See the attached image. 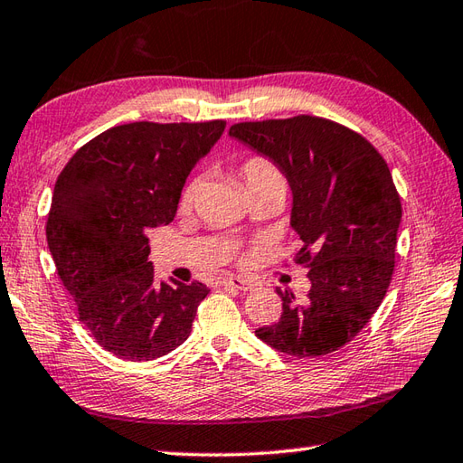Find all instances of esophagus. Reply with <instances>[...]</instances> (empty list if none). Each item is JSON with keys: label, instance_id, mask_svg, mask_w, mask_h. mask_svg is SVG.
<instances>
[{"label": "esophagus", "instance_id": "34e87169", "mask_svg": "<svg viewBox=\"0 0 463 463\" xmlns=\"http://www.w3.org/2000/svg\"><path fill=\"white\" fill-rule=\"evenodd\" d=\"M222 286L233 288V289H238V291H250V289H253L251 281L250 279H243V278H225L222 281Z\"/></svg>", "mask_w": 463, "mask_h": 463}]
</instances>
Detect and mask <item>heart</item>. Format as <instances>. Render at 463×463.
<instances>
[{"mask_svg": "<svg viewBox=\"0 0 463 463\" xmlns=\"http://www.w3.org/2000/svg\"><path fill=\"white\" fill-rule=\"evenodd\" d=\"M241 177L248 192L263 190V187H276V190L286 192V177L266 157H251L250 162H245L241 167ZM197 194H200V179H192L184 190L182 207H190Z\"/></svg>", "mask_w": 463, "mask_h": 463, "instance_id": "1", "label": "heart"}]
</instances>
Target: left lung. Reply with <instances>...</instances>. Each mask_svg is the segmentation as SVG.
Wrapping results in <instances>:
<instances>
[{"label": "left lung", "instance_id": "left-lung-1", "mask_svg": "<svg viewBox=\"0 0 463 463\" xmlns=\"http://www.w3.org/2000/svg\"><path fill=\"white\" fill-rule=\"evenodd\" d=\"M230 137L286 175L296 261L311 281L301 301L278 289L279 322L256 335L294 357L332 354L362 332L392 281L402 202L390 167L365 137L324 118L245 121Z\"/></svg>", "mask_w": 463, "mask_h": 463}]
</instances>
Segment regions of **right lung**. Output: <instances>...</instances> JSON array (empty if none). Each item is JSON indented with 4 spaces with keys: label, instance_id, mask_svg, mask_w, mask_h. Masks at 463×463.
<instances>
[{
    "label": "right lung",
    "instance_id": "1",
    "mask_svg": "<svg viewBox=\"0 0 463 463\" xmlns=\"http://www.w3.org/2000/svg\"><path fill=\"white\" fill-rule=\"evenodd\" d=\"M225 121H136L103 131L75 152L53 187L47 245L80 322L103 350L157 360L192 334L200 281L154 284L146 232L167 225L195 164Z\"/></svg>",
    "mask_w": 463,
    "mask_h": 463
}]
</instances>
